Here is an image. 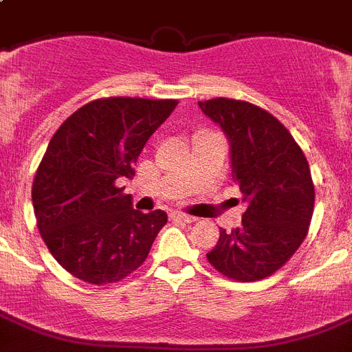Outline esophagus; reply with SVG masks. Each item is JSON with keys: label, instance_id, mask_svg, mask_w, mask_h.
<instances>
[{"label": "esophagus", "instance_id": "esophagus-1", "mask_svg": "<svg viewBox=\"0 0 352 352\" xmlns=\"http://www.w3.org/2000/svg\"><path fill=\"white\" fill-rule=\"evenodd\" d=\"M172 219H173V221H184V223H195V221H197V218H195V216H189V214H184V212H173Z\"/></svg>", "mask_w": 352, "mask_h": 352}]
</instances>
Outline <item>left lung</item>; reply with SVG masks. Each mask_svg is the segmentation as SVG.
<instances>
[{
    "label": "left lung",
    "mask_w": 352,
    "mask_h": 352,
    "mask_svg": "<svg viewBox=\"0 0 352 352\" xmlns=\"http://www.w3.org/2000/svg\"><path fill=\"white\" fill-rule=\"evenodd\" d=\"M198 106L227 134L232 179L248 206L241 227L219 230L207 261L234 282H258L307 237L316 201L310 166L289 129L265 109L227 97Z\"/></svg>",
    "instance_id": "1"
}]
</instances>
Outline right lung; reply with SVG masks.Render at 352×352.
<instances>
[{"mask_svg": "<svg viewBox=\"0 0 352 352\" xmlns=\"http://www.w3.org/2000/svg\"><path fill=\"white\" fill-rule=\"evenodd\" d=\"M177 104L91 100L51 138L33 179V210L45 246L72 276L91 285L117 283L148 256L168 216L133 209L118 180L133 179L143 146Z\"/></svg>", "mask_w": 352, "mask_h": 352, "instance_id": "right-lung-1", "label": "right lung"}]
</instances>
